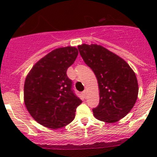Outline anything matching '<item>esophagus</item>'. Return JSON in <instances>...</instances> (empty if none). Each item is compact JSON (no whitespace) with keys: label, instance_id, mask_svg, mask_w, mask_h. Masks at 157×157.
Instances as JSON below:
<instances>
[{"label":"esophagus","instance_id":"esophagus-1","mask_svg":"<svg viewBox=\"0 0 157 157\" xmlns=\"http://www.w3.org/2000/svg\"><path fill=\"white\" fill-rule=\"evenodd\" d=\"M82 94L83 95V96H84V97H86V90H85L84 91H83V93H82Z\"/></svg>","mask_w":157,"mask_h":157}]
</instances>
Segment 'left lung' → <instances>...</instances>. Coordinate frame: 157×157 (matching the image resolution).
Instances as JSON below:
<instances>
[{
  "mask_svg": "<svg viewBox=\"0 0 157 157\" xmlns=\"http://www.w3.org/2000/svg\"><path fill=\"white\" fill-rule=\"evenodd\" d=\"M78 50L98 80L99 103L93 109L94 116L108 123L119 121L131 110L137 99L135 73L124 60L101 45L83 44Z\"/></svg>",
  "mask_w": 157,
  "mask_h": 157,
  "instance_id": "left-lung-1",
  "label": "left lung"
}]
</instances>
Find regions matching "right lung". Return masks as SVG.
Here are the masks:
<instances>
[{
	"mask_svg": "<svg viewBox=\"0 0 157 157\" xmlns=\"http://www.w3.org/2000/svg\"><path fill=\"white\" fill-rule=\"evenodd\" d=\"M78 55L75 47L53 50L39 60L26 76L24 102L39 124L57 129L71 123L82 102L72 90L67 70Z\"/></svg>",
	"mask_w": 157,
	"mask_h": 157,
	"instance_id": "add662e5",
	"label": "right lung"
}]
</instances>
